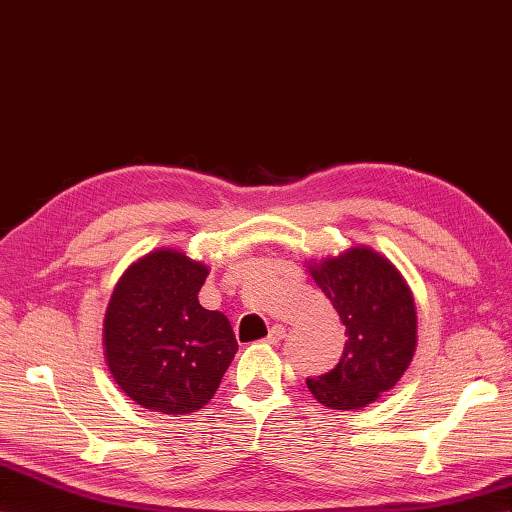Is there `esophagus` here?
<instances>
[{
  "label": "esophagus",
  "mask_w": 512,
  "mask_h": 512,
  "mask_svg": "<svg viewBox=\"0 0 512 512\" xmlns=\"http://www.w3.org/2000/svg\"><path fill=\"white\" fill-rule=\"evenodd\" d=\"M284 336H286V329H284V325H273V327L269 329L267 342H269V344H278V342H282V340H284Z\"/></svg>",
  "instance_id": "1"
}]
</instances>
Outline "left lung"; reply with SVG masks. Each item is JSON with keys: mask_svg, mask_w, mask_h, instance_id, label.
<instances>
[{"mask_svg": "<svg viewBox=\"0 0 512 512\" xmlns=\"http://www.w3.org/2000/svg\"><path fill=\"white\" fill-rule=\"evenodd\" d=\"M308 269L347 327L340 362L327 375L306 379L308 390L331 409L366 407L394 388L416 353L411 288L388 258L366 245L310 262Z\"/></svg>", "mask_w": 512, "mask_h": 512, "instance_id": "left-lung-1", "label": "left lung"}]
</instances>
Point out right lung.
<instances>
[{
  "label": "right lung",
  "mask_w": 512,
  "mask_h": 512,
  "mask_svg": "<svg viewBox=\"0 0 512 512\" xmlns=\"http://www.w3.org/2000/svg\"><path fill=\"white\" fill-rule=\"evenodd\" d=\"M209 267L155 250L122 273L103 321L118 388L148 411L185 416L215 396L239 344L222 312L200 306Z\"/></svg>",
  "instance_id": "obj_1"
}]
</instances>
